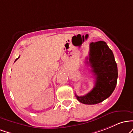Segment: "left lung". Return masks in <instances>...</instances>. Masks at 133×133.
Segmentation results:
<instances>
[{"label":"left lung","instance_id":"obj_1","mask_svg":"<svg viewBox=\"0 0 133 133\" xmlns=\"http://www.w3.org/2000/svg\"><path fill=\"white\" fill-rule=\"evenodd\" d=\"M89 59L95 77L94 87L86 95L75 96L80 102L92 105L102 102L112 94L118 73L114 54L104 41L90 43Z\"/></svg>","mask_w":133,"mask_h":133}]
</instances>
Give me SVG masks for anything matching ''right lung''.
Here are the masks:
<instances>
[{
    "instance_id": "1",
    "label": "right lung",
    "mask_w": 133,
    "mask_h": 133,
    "mask_svg": "<svg viewBox=\"0 0 133 133\" xmlns=\"http://www.w3.org/2000/svg\"><path fill=\"white\" fill-rule=\"evenodd\" d=\"M19 57H18V58H17V59H16V60H15V62H16V60H17V59H19Z\"/></svg>"
}]
</instances>
